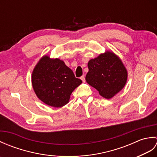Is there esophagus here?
Returning <instances> with one entry per match:
<instances>
[{
    "label": "esophagus",
    "mask_w": 157,
    "mask_h": 157,
    "mask_svg": "<svg viewBox=\"0 0 157 157\" xmlns=\"http://www.w3.org/2000/svg\"><path fill=\"white\" fill-rule=\"evenodd\" d=\"M80 79H82L83 82H85V76L84 75H82L80 78Z\"/></svg>",
    "instance_id": "1"
}]
</instances>
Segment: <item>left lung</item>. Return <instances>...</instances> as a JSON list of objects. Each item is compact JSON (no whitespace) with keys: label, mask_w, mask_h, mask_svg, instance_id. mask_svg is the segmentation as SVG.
Instances as JSON below:
<instances>
[{"label":"left lung","mask_w":157,"mask_h":157,"mask_svg":"<svg viewBox=\"0 0 157 157\" xmlns=\"http://www.w3.org/2000/svg\"><path fill=\"white\" fill-rule=\"evenodd\" d=\"M86 81L102 97L110 99L121 91L128 79V72L121 60L113 52L106 51L90 60Z\"/></svg>","instance_id":"left-lung-1"}]
</instances>
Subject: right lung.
<instances>
[{"label": "right lung", "instance_id": "obj_1", "mask_svg": "<svg viewBox=\"0 0 157 157\" xmlns=\"http://www.w3.org/2000/svg\"><path fill=\"white\" fill-rule=\"evenodd\" d=\"M32 83L38 98L47 105L61 107L69 102L72 92L82 81L59 59L45 55L33 70Z\"/></svg>", "mask_w": 157, "mask_h": 157}]
</instances>
